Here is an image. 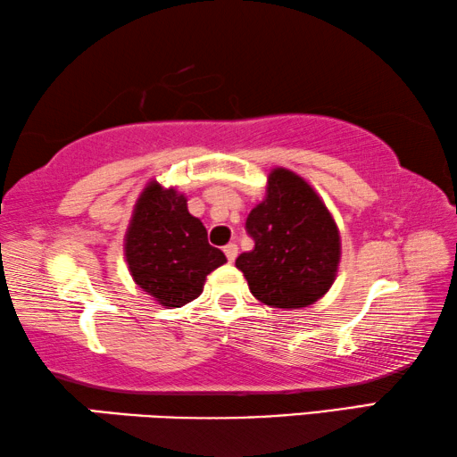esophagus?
I'll return each mask as SVG.
<instances>
[{
	"label": "esophagus",
	"mask_w": 457,
	"mask_h": 457,
	"mask_svg": "<svg viewBox=\"0 0 457 457\" xmlns=\"http://www.w3.org/2000/svg\"><path fill=\"white\" fill-rule=\"evenodd\" d=\"M223 252H226V256H228L229 262H234L236 256H237V245H236V244H228V245H223Z\"/></svg>",
	"instance_id": "obj_1"
}]
</instances>
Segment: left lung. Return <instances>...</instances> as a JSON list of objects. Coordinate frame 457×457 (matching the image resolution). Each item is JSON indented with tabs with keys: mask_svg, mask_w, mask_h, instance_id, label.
Wrapping results in <instances>:
<instances>
[{
	"mask_svg": "<svg viewBox=\"0 0 457 457\" xmlns=\"http://www.w3.org/2000/svg\"><path fill=\"white\" fill-rule=\"evenodd\" d=\"M245 229L254 248L237 256L236 266L260 303L301 309L329 291L342 242L329 209L305 179L274 169L266 197L250 212Z\"/></svg>",
	"mask_w": 457,
	"mask_h": 457,
	"instance_id": "8db88e82",
	"label": "left lung"
}]
</instances>
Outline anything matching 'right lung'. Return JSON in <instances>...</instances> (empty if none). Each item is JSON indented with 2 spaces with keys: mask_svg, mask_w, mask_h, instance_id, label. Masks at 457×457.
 <instances>
[{
  "mask_svg": "<svg viewBox=\"0 0 457 457\" xmlns=\"http://www.w3.org/2000/svg\"><path fill=\"white\" fill-rule=\"evenodd\" d=\"M129 274L162 307H183L203 293L209 272L226 254L207 242V229L175 187L150 180L136 201L124 240Z\"/></svg>",
  "mask_w": 457,
  "mask_h": 457,
  "instance_id": "add662e5",
  "label": "right lung"
}]
</instances>
